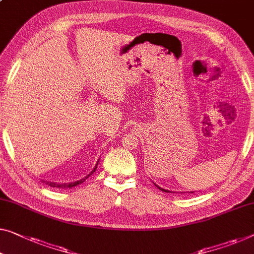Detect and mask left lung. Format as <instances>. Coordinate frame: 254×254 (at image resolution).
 <instances>
[{"label":"left lung","instance_id":"left-lung-1","mask_svg":"<svg viewBox=\"0 0 254 254\" xmlns=\"http://www.w3.org/2000/svg\"><path fill=\"white\" fill-rule=\"evenodd\" d=\"M155 186H156V187H157V188H160V189H161V190H162V191H165V192H169V190H166V189H163V188H161V187H158V186H157V185H155ZM191 192H192V191H191Z\"/></svg>","mask_w":254,"mask_h":254}]
</instances>
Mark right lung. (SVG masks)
I'll list each match as a JSON object with an SVG mask.
<instances>
[{"mask_svg":"<svg viewBox=\"0 0 254 254\" xmlns=\"http://www.w3.org/2000/svg\"><path fill=\"white\" fill-rule=\"evenodd\" d=\"M99 162V161H98ZM98 162H97V164H96V166H94L93 168V170L92 171H91L88 176H86L85 178H83V179H79V180H77V181H73V183H64V184H57V183H50V181H47V185H49V186L50 187H56V188H71V187H75V186H77V185H79V184H82V183H84L85 181V179H88V178L92 175V173L96 171V169H97V165H98ZM45 183V181H44Z\"/></svg>","mask_w":254,"mask_h":254,"instance_id":"obj_1","label":"right lung"}]
</instances>
